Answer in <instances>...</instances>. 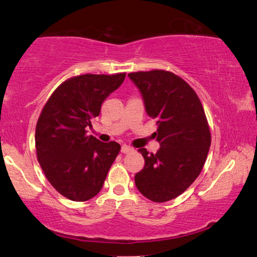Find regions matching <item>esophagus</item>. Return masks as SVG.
<instances>
[{
	"instance_id": "1",
	"label": "esophagus",
	"mask_w": 257,
	"mask_h": 257,
	"mask_svg": "<svg viewBox=\"0 0 257 257\" xmlns=\"http://www.w3.org/2000/svg\"><path fill=\"white\" fill-rule=\"evenodd\" d=\"M134 149H132L130 146H127V145H122V147H121V152H122L123 154H128L130 153V152H133Z\"/></svg>"
}]
</instances>
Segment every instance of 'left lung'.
Returning <instances> with one entry per match:
<instances>
[{
  "label": "left lung",
  "instance_id": "obj_1",
  "mask_svg": "<svg viewBox=\"0 0 257 257\" xmlns=\"http://www.w3.org/2000/svg\"><path fill=\"white\" fill-rule=\"evenodd\" d=\"M145 110L155 119L160 150L141 149L145 165L135 176L137 189L155 203L181 195L199 176L211 146V132L201 101L187 82L170 71L129 73Z\"/></svg>",
  "mask_w": 257,
  "mask_h": 257
}]
</instances>
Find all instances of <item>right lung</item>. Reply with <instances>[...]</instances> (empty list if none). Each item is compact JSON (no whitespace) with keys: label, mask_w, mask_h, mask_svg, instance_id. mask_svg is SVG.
I'll return each instance as SVG.
<instances>
[{"label":"right lung","mask_w":257,"mask_h":257,"mask_svg":"<svg viewBox=\"0 0 257 257\" xmlns=\"http://www.w3.org/2000/svg\"><path fill=\"white\" fill-rule=\"evenodd\" d=\"M124 78V72L69 78L41 112L35 133L37 160L50 184L71 201L96 196L119 154L118 143L99 142L87 135V128Z\"/></svg>","instance_id":"1"}]
</instances>
